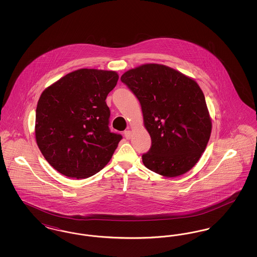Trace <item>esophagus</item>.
I'll return each mask as SVG.
<instances>
[{"label":"esophagus","mask_w":257,"mask_h":257,"mask_svg":"<svg viewBox=\"0 0 257 257\" xmlns=\"http://www.w3.org/2000/svg\"><path fill=\"white\" fill-rule=\"evenodd\" d=\"M124 136H125V138H126L127 140L131 139V131H130V130H126V131L124 132Z\"/></svg>","instance_id":"1"}]
</instances>
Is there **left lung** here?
<instances>
[{
  "label": "left lung",
  "instance_id": "8db88e82",
  "mask_svg": "<svg viewBox=\"0 0 257 257\" xmlns=\"http://www.w3.org/2000/svg\"><path fill=\"white\" fill-rule=\"evenodd\" d=\"M120 79L139 99L151 137L144 165L164 177H176L193 169L212 131L205 97L196 81L158 63L142 64Z\"/></svg>",
  "mask_w": 257,
  "mask_h": 257
}]
</instances>
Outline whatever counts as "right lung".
Returning <instances> with one entry per match:
<instances>
[{
    "mask_svg": "<svg viewBox=\"0 0 257 257\" xmlns=\"http://www.w3.org/2000/svg\"><path fill=\"white\" fill-rule=\"evenodd\" d=\"M117 80L115 71L82 68L43 90L37 102L36 140L56 171L83 179L110 162L122 139L109 129L106 104Z\"/></svg>",
    "mask_w": 257,
    "mask_h": 257,
    "instance_id": "right-lung-1",
    "label": "right lung"
}]
</instances>
